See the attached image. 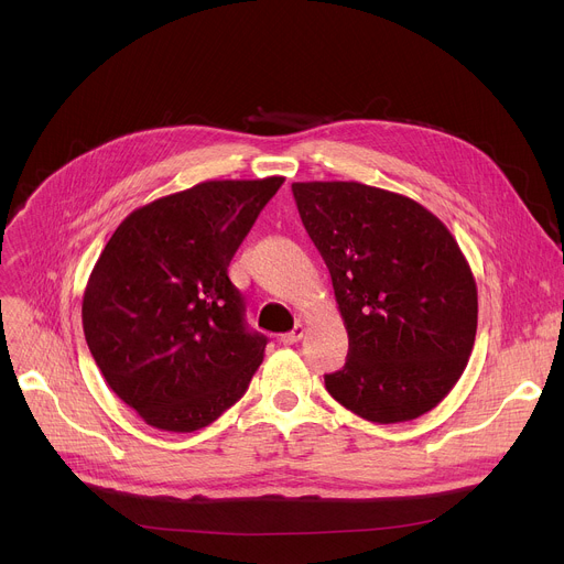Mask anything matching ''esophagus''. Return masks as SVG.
<instances>
[{
    "mask_svg": "<svg viewBox=\"0 0 564 564\" xmlns=\"http://www.w3.org/2000/svg\"><path fill=\"white\" fill-rule=\"evenodd\" d=\"M303 326L301 324H296L290 333H285V335H281V341L285 344V346H294L296 341H301V337H303Z\"/></svg>",
    "mask_w": 564,
    "mask_h": 564,
    "instance_id": "esophagus-1",
    "label": "esophagus"
}]
</instances>
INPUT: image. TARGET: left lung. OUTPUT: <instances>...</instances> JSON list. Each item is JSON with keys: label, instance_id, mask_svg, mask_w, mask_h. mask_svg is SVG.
Here are the masks:
<instances>
[{"label": "left lung", "instance_id": "obj_1", "mask_svg": "<svg viewBox=\"0 0 564 564\" xmlns=\"http://www.w3.org/2000/svg\"><path fill=\"white\" fill-rule=\"evenodd\" d=\"M348 333L326 375L341 406L375 424L417 420L462 377L477 330L473 272L446 225L409 196L361 183H292Z\"/></svg>", "mask_w": 564, "mask_h": 564}]
</instances>
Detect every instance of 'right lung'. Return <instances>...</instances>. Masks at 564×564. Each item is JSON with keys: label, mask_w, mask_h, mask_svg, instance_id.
I'll use <instances>...</instances> for the list:
<instances>
[{"label": "right lung", "mask_w": 564, "mask_h": 564, "mask_svg": "<svg viewBox=\"0 0 564 564\" xmlns=\"http://www.w3.org/2000/svg\"><path fill=\"white\" fill-rule=\"evenodd\" d=\"M207 181L133 209L85 290L83 328L109 388L149 426L194 433L246 394L268 339L227 268L283 185Z\"/></svg>", "instance_id": "right-lung-1"}]
</instances>
